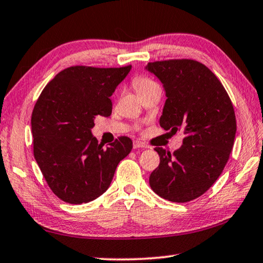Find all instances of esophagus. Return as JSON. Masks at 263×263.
Instances as JSON below:
<instances>
[{
	"label": "esophagus",
	"mask_w": 263,
	"mask_h": 263,
	"mask_svg": "<svg viewBox=\"0 0 263 263\" xmlns=\"http://www.w3.org/2000/svg\"><path fill=\"white\" fill-rule=\"evenodd\" d=\"M144 147H146L144 142H141V141H138V140L133 141V148H135V149H136V148H144Z\"/></svg>",
	"instance_id": "esophagus-1"
}]
</instances>
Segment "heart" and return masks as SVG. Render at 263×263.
I'll list each match as a JSON object with an SVG mask.
<instances>
[{
  "mask_svg": "<svg viewBox=\"0 0 263 263\" xmlns=\"http://www.w3.org/2000/svg\"><path fill=\"white\" fill-rule=\"evenodd\" d=\"M132 86L135 88L136 92L139 96L146 94V92L149 91L151 89L159 87L157 83H155L153 80H151L148 78H144V77H138L135 80H133Z\"/></svg>",
  "mask_w": 263,
  "mask_h": 263,
  "instance_id": "b5f03b06",
  "label": "heart"
}]
</instances>
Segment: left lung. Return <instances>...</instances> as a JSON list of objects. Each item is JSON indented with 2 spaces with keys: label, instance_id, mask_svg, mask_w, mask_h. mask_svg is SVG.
Listing matches in <instances>:
<instances>
[{
  "label": "left lung",
  "instance_id": "8db88e82",
  "mask_svg": "<svg viewBox=\"0 0 263 263\" xmlns=\"http://www.w3.org/2000/svg\"><path fill=\"white\" fill-rule=\"evenodd\" d=\"M166 91L160 126L183 130V144L174 153L157 147L160 163L149 176L155 194L185 203L215 183L232 151L237 122L224 86L205 65L191 59L149 62L146 66Z\"/></svg>",
  "mask_w": 263,
  "mask_h": 263
}]
</instances>
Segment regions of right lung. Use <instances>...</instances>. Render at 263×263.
Listing matches in <instances>:
<instances>
[{
    "label": "right lung",
    "mask_w": 263,
    "mask_h": 263,
    "mask_svg": "<svg viewBox=\"0 0 263 263\" xmlns=\"http://www.w3.org/2000/svg\"><path fill=\"white\" fill-rule=\"evenodd\" d=\"M131 69L72 66L52 79L31 117L33 154L48 186L66 203L94 201L108 190L116 168L132 149L128 137L103 148L91 135L96 116L108 117L112 95Z\"/></svg>",
    "instance_id": "add662e5"
}]
</instances>
